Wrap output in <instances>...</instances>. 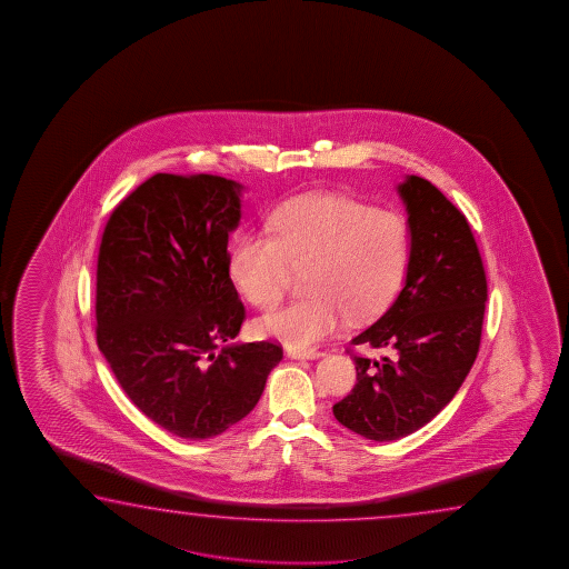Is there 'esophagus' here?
<instances>
[{
  "label": "esophagus",
  "mask_w": 569,
  "mask_h": 569,
  "mask_svg": "<svg viewBox=\"0 0 569 569\" xmlns=\"http://www.w3.org/2000/svg\"><path fill=\"white\" fill-rule=\"evenodd\" d=\"M322 355L318 348H287V357L290 358H318Z\"/></svg>",
  "instance_id": "1"
}]
</instances>
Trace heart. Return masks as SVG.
Wrapping results in <instances>:
<instances>
[{"mask_svg":"<svg viewBox=\"0 0 569 569\" xmlns=\"http://www.w3.org/2000/svg\"><path fill=\"white\" fill-rule=\"evenodd\" d=\"M270 232L232 244L229 272L242 299L277 307L305 270L307 297L254 322L260 337L305 348L327 338L348 315H380L396 299L410 264V227L402 212L332 193L300 194L280 204Z\"/></svg>","mask_w":569,"mask_h":569,"instance_id":"1","label":"heart"}]
</instances>
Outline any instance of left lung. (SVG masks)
Instances as JSON below:
<instances>
[{
	"label": "left lung",
	"instance_id": "1",
	"mask_svg": "<svg viewBox=\"0 0 569 569\" xmlns=\"http://www.w3.org/2000/svg\"><path fill=\"white\" fill-rule=\"evenodd\" d=\"M398 193L410 227V264L390 309L352 338L388 355H355L357 385L332 406L338 422L376 442L428 425L460 390L480 350L488 282L463 212L410 174Z\"/></svg>",
	"mask_w": 569,
	"mask_h": 569
}]
</instances>
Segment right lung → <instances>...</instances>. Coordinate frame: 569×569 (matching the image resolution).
I'll use <instances>...</instances> for the list:
<instances>
[{
    "label": "right lung",
    "instance_id": "1",
    "mask_svg": "<svg viewBox=\"0 0 569 569\" xmlns=\"http://www.w3.org/2000/svg\"><path fill=\"white\" fill-rule=\"evenodd\" d=\"M241 184L157 173L111 212L97 257V345L154 425L204 440L259 402L277 342L227 345L247 317L229 274Z\"/></svg>",
    "mask_w": 569,
    "mask_h": 569
}]
</instances>
